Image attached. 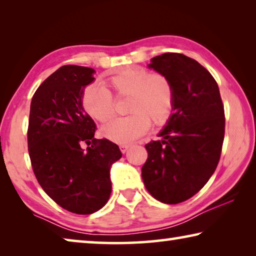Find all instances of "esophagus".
Masks as SVG:
<instances>
[{
	"label": "esophagus",
	"mask_w": 256,
	"mask_h": 256,
	"mask_svg": "<svg viewBox=\"0 0 256 256\" xmlns=\"http://www.w3.org/2000/svg\"><path fill=\"white\" fill-rule=\"evenodd\" d=\"M128 148H130V146H128V144H120V150L122 151L123 154L126 152Z\"/></svg>",
	"instance_id": "1"
}]
</instances>
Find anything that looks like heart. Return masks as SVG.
Segmentation results:
<instances>
[{"mask_svg": "<svg viewBox=\"0 0 256 256\" xmlns=\"http://www.w3.org/2000/svg\"><path fill=\"white\" fill-rule=\"evenodd\" d=\"M110 90L88 84L82 92L84 110L94 120L106 123L115 114L118 98L128 97L125 110L130 115L114 120L102 128V136L118 144H130L141 138L152 126H162L172 118L175 92L170 78L164 73H151L141 66H128L106 80Z\"/></svg>", "mask_w": 256, "mask_h": 256, "instance_id": "heart-1", "label": "heart"}]
</instances>
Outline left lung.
Returning a JSON list of instances; mask_svg holds the SVG:
<instances>
[{
    "label": "left lung",
    "mask_w": 256,
    "mask_h": 256,
    "mask_svg": "<svg viewBox=\"0 0 256 256\" xmlns=\"http://www.w3.org/2000/svg\"><path fill=\"white\" fill-rule=\"evenodd\" d=\"M170 78L175 92L172 118L159 136L146 144V188L166 204L184 202L206 184L218 166L224 136L219 86L196 60L180 53L156 56L149 64Z\"/></svg>",
    "instance_id": "left-lung-1"
}]
</instances>
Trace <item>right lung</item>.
<instances>
[{"label":"right lung","instance_id":"add662e5","mask_svg":"<svg viewBox=\"0 0 256 256\" xmlns=\"http://www.w3.org/2000/svg\"><path fill=\"white\" fill-rule=\"evenodd\" d=\"M94 73L86 66L60 68L38 86L30 104L27 136L34 174L52 200L76 214L106 204L110 166L122 157L118 144L94 138L96 124L82 107V92Z\"/></svg>","mask_w":256,"mask_h":256}]
</instances>
